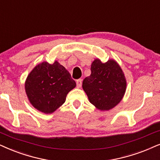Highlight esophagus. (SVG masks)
Here are the masks:
<instances>
[{"instance_id":"obj_1","label":"esophagus","mask_w":160,"mask_h":160,"mask_svg":"<svg viewBox=\"0 0 160 160\" xmlns=\"http://www.w3.org/2000/svg\"><path fill=\"white\" fill-rule=\"evenodd\" d=\"M82 79H78L76 81V86H77L78 88H79L82 87Z\"/></svg>"}]
</instances>
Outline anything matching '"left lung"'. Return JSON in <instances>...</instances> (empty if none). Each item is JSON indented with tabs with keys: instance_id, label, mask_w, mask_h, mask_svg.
I'll use <instances>...</instances> for the list:
<instances>
[{
	"instance_id": "1",
	"label": "left lung",
	"mask_w": 160,
	"mask_h": 160,
	"mask_svg": "<svg viewBox=\"0 0 160 160\" xmlns=\"http://www.w3.org/2000/svg\"><path fill=\"white\" fill-rule=\"evenodd\" d=\"M91 74L83 81L82 88L90 103L101 110H109L123 98L126 82L121 68L114 60L102 63L95 59Z\"/></svg>"
}]
</instances>
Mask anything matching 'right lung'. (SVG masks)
<instances>
[{"mask_svg":"<svg viewBox=\"0 0 160 160\" xmlns=\"http://www.w3.org/2000/svg\"><path fill=\"white\" fill-rule=\"evenodd\" d=\"M76 87L69 72L56 61L42 62L26 78L25 88L30 102L44 113L53 112L65 103L66 96Z\"/></svg>","mask_w":160,"mask_h":160,"instance_id":"1","label":"right lung"}]
</instances>
